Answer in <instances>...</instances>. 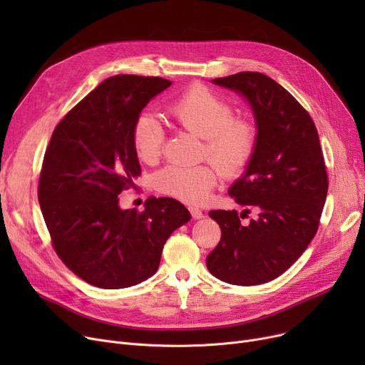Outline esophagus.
Returning <instances> with one entry per match:
<instances>
[{"label": "esophagus", "mask_w": 365, "mask_h": 365, "mask_svg": "<svg viewBox=\"0 0 365 365\" xmlns=\"http://www.w3.org/2000/svg\"><path fill=\"white\" fill-rule=\"evenodd\" d=\"M189 212H190V215H192L194 219H201L204 216V213L197 207H189Z\"/></svg>", "instance_id": "34e87169"}]
</instances>
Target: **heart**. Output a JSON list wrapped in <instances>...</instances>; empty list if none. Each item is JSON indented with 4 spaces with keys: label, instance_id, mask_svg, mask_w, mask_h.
Returning <instances> with one entry per match:
<instances>
[{
    "label": "heart",
    "instance_id": "1",
    "mask_svg": "<svg viewBox=\"0 0 365 365\" xmlns=\"http://www.w3.org/2000/svg\"><path fill=\"white\" fill-rule=\"evenodd\" d=\"M167 117L173 125L204 139V157L226 178L241 175L255 157L257 124L250 118H234L232 105L202 84L190 86L171 102ZM131 140L138 158L153 164L163 153L164 130L152 113L145 112L133 125ZM214 166L168 165L157 175L155 186L161 194L182 202L202 204L219 180L218 168Z\"/></svg>",
    "mask_w": 365,
    "mask_h": 365
}]
</instances>
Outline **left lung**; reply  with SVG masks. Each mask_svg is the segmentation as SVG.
Listing matches in <instances>:
<instances>
[{
	"label": "left lung",
	"mask_w": 365,
	"mask_h": 365,
	"mask_svg": "<svg viewBox=\"0 0 365 365\" xmlns=\"http://www.w3.org/2000/svg\"><path fill=\"white\" fill-rule=\"evenodd\" d=\"M213 83L242 93L252 103L259 142L244 176L231 189L237 210H212L222 237L207 256L216 278L235 285L272 281L302 256L315 237L329 190L317 127L293 96L260 72H238ZM256 207L259 215L240 219Z\"/></svg>",
	"instance_id": "left-lung-1"
}]
</instances>
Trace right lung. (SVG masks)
<instances>
[{
	"instance_id": "add662e5",
	"label": "right lung",
	"mask_w": 365,
	"mask_h": 365,
	"mask_svg": "<svg viewBox=\"0 0 365 365\" xmlns=\"http://www.w3.org/2000/svg\"><path fill=\"white\" fill-rule=\"evenodd\" d=\"M170 86L160 76H110L65 115L46 149L38 201L51 245L75 275L99 289L152 277L167 238L190 219L175 198L149 197L143 212L118 205L142 175L133 125Z\"/></svg>"
}]
</instances>
